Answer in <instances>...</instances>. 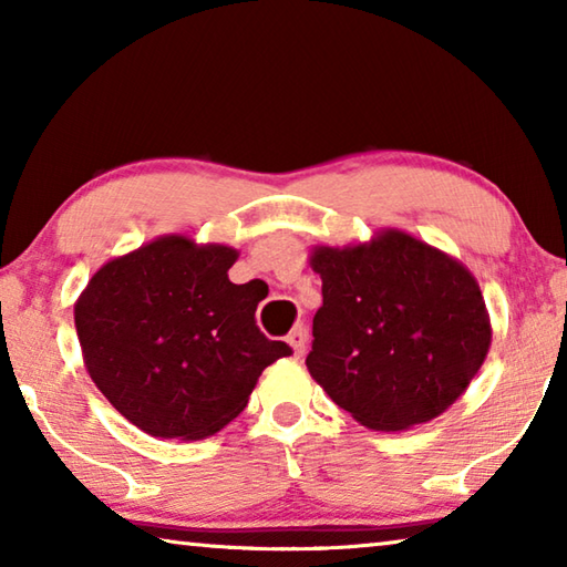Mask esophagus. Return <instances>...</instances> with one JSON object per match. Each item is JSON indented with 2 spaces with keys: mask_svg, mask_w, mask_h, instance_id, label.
<instances>
[{
  "mask_svg": "<svg viewBox=\"0 0 567 567\" xmlns=\"http://www.w3.org/2000/svg\"><path fill=\"white\" fill-rule=\"evenodd\" d=\"M287 342H290L295 358H300L307 348V332L302 328H295L290 334H287Z\"/></svg>",
  "mask_w": 567,
  "mask_h": 567,
  "instance_id": "esophagus-1",
  "label": "esophagus"
}]
</instances>
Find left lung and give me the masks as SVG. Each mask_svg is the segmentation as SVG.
<instances>
[{"label": "left lung", "instance_id": "left-lung-1", "mask_svg": "<svg viewBox=\"0 0 567 567\" xmlns=\"http://www.w3.org/2000/svg\"><path fill=\"white\" fill-rule=\"evenodd\" d=\"M310 265L322 307L305 364L360 425L408 430L463 395L491 348L485 300L463 265L400 229L318 247Z\"/></svg>", "mask_w": 567, "mask_h": 567}]
</instances>
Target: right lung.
Wrapping results in <instances>:
<instances>
[{"mask_svg": "<svg viewBox=\"0 0 567 567\" xmlns=\"http://www.w3.org/2000/svg\"><path fill=\"white\" fill-rule=\"evenodd\" d=\"M235 260L233 247L167 235L100 267L74 305L94 385L152 437L215 435L267 364L292 354L257 328L262 297L229 282Z\"/></svg>", "mask_w": 567, "mask_h": 567, "instance_id": "obj_1", "label": "right lung"}]
</instances>
